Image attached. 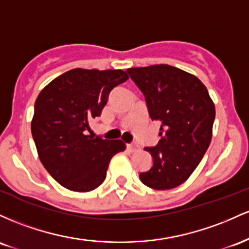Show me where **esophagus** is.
<instances>
[{"label": "esophagus", "instance_id": "34e87169", "mask_svg": "<svg viewBox=\"0 0 249 249\" xmlns=\"http://www.w3.org/2000/svg\"><path fill=\"white\" fill-rule=\"evenodd\" d=\"M127 148L130 152H134V150L139 149V144L136 142H132V143H127Z\"/></svg>", "mask_w": 249, "mask_h": 249}]
</instances>
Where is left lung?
Here are the masks:
<instances>
[{
  "instance_id": "1",
  "label": "left lung",
  "mask_w": 249,
  "mask_h": 249,
  "mask_svg": "<svg viewBox=\"0 0 249 249\" xmlns=\"http://www.w3.org/2000/svg\"><path fill=\"white\" fill-rule=\"evenodd\" d=\"M127 72L144 95L149 117L161 124L158 144L144 148L153 166L140 173V180L158 191L175 188L191 177L208 149L214 103L196 76L168 64Z\"/></svg>"
}]
</instances>
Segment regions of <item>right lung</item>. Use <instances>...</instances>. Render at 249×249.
Returning a JSON list of instances; mask_svg holds the SVG:
<instances>
[{"instance_id":"right-lung-1","label":"right lung","mask_w":249,"mask_h":249,"mask_svg":"<svg viewBox=\"0 0 249 249\" xmlns=\"http://www.w3.org/2000/svg\"><path fill=\"white\" fill-rule=\"evenodd\" d=\"M128 80L121 69H71L47 85L35 101L32 134L38 158L55 180L74 192L105 181L109 162L125 149L121 140L87 135L109 93Z\"/></svg>"}]
</instances>
